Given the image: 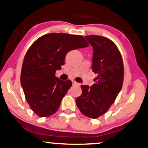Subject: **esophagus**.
I'll return each mask as SVG.
<instances>
[{
	"instance_id": "1",
	"label": "esophagus",
	"mask_w": 148,
	"mask_h": 148,
	"mask_svg": "<svg viewBox=\"0 0 148 148\" xmlns=\"http://www.w3.org/2000/svg\"><path fill=\"white\" fill-rule=\"evenodd\" d=\"M72 83H73V85H80V84L77 83V82L75 81H74V80L72 81Z\"/></svg>"
}]
</instances>
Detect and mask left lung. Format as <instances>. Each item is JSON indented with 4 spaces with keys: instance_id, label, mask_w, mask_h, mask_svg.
<instances>
[{
    "instance_id": "8db88e82",
    "label": "left lung",
    "mask_w": 148,
    "mask_h": 148,
    "mask_svg": "<svg viewBox=\"0 0 148 148\" xmlns=\"http://www.w3.org/2000/svg\"><path fill=\"white\" fill-rule=\"evenodd\" d=\"M85 38L93 47L92 69L97 77L91 87L81 86L82 94L76 104L83 114L95 119L104 114L116 99L123 84L124 65L112 41L95 35Z\"/></svg>"
}]
</instances>
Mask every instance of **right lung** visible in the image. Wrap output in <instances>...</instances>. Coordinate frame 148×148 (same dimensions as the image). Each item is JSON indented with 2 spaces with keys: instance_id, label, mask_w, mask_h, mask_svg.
Here are the masks:
<instances>
[{
  "instance_id": "1",
  "label": "right lung",
  "mask_w": 148,
  "mask_h": 148,
  "mask_svg": "<svg viewBox=\"0 0 148 148\" xmlns=\"http://www.w3.org/2000/svg\"><path fill=\"white\" fill-rule=\"evenodd\" d=\"M88 46L83 36L51 33L36 40L25 55L20 82L26 101L40 117L53 114L72 85L56 77L68 52Z\"/></svg>"
}]
</instances>
